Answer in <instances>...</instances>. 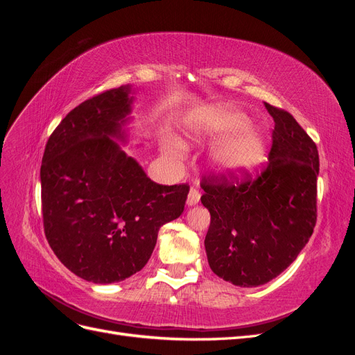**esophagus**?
Returning a JSON list of instances; mask_svg holds the SVG:
<instances>
[{"label": "esophagus", "instance_id": "obj_1", "mask_svg": "<svg viewBox=\"0 0 355 355\" xmlns=\"http://www.w3.org/2000/svg\"><path fill=\"white\" fill-rule=\"evenodd\" d=\"M200 197H201L200 189L197 187H192L191 191H189V194H188V200H187L188 206H194V204H197L200 201Z\"/></svg>", "mask_w": 355, "mask_h": 355}]
</instances>
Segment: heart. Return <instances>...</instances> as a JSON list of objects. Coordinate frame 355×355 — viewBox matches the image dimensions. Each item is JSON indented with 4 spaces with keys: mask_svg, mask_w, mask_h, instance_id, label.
<instances>
[{
    "mask_svg": "<svg viewBox=\"0 0 355 355\" xmlns=\"http://www.w3.org/2000/svg\"><path fill=\"white\" fill-rule=\"evenodd\" d=\"M245 118L227 108L207 110L200 115V125L210 136L228 135L218 144L213 153V161L222 171L237 175L253 168L263 154L262 139L254 128L244 124ZM171 157H178L176 148L168 149Z\"/></svg>",
    "mask_w": 355,
    "mask_h": 355,
    "instance_id": "b5f03b06",
    "label": "heart"
}]
</instances>
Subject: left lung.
Returning a JSON list of instances; mask_svg holds the SVG:
<instances>
[{
    "label": "left lung",
    "mask_w": 355,
    "mask_h": 355,
    "mask_svg": "<svg viewBox=\"0 0 355 355\" xmlns=\"http://www.w3.org/2000/svg\"><path fill=\"white\" fill-rule=\"evenodd\" d=\"M265 106L275 127L261 173L201 179V202L210 211L204 240L209 265L240 287L261 286L280 275L304 249L317 222V145L292 114Z\"/></svg>",
    "instance_id": "left-lung-1"
}]
</instances>
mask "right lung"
I'll return each mask as SVG.
<instances>
[{
    "mask_svg": "<svg viewBox=\"0 0 355 355\" xmlns=\"http://www.w3.org/2000/svg\"><path fill=\"white\" fill-rule=\"evenodd\" d=\"M130 87L73 108L49 137L41 164L46 239L69 271L98 284L141 271L158 230L185 209L188 184L159 185L112 137L130 112Z\"/></svg>",
    "mask_w": 355,
    "mask_h": 355,
    "instance_id": "add662e5",
    "label": "right lung"
}]
</instances>
